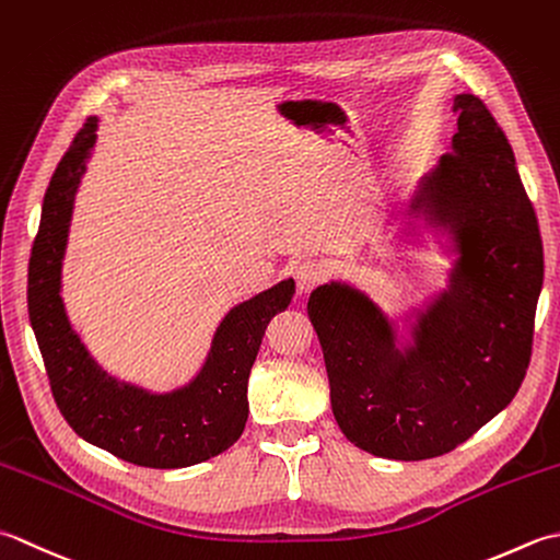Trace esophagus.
Masks as SVG:
<instances>
[{
  "label": "esophagus",
  "mask_w": 560,
  "mask_h": 560,
  "mask_svg": "<svg viewBox=\"0 0 560 560\" xmlns=\"http://www.w3.org/2000/svg\"><path fill=\"white\" fill-rule=\"evenodd\" d=\"M326 278H328V268L322 264V260L310 258L294 266V282H296V290L302 294L318 288Z\"/></svg>",
  "instance_id": "34e87169"
}]
</instances>
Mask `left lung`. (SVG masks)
<instances>
[{
  "instance_id": "1",
  "label": "left lung",
  "mask_w": 560,
  "mask_h": 560,
  "mask_svg": "<svg viewBox=\"0 0 560 560\" xmlns=\"http://www.w3.org/2000/svg\"><path fill=\"white\" fill-rule=\"evenodd\" d=\"M454 150L413 208L450 230L462 258L452 284L420 318L406 358L376 306L346 284L306 304L322 340L338 428L355 447L420 462L459 447L524 382L544 282V246L503 128L478 96L454 98Z\"/></svg>"
}]
</instances>
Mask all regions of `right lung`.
<instances>
[{
  "label": "right lung",
  "mask_w": 560,
  "mask_h": 560,
  "mask_svg": "<svg viewBox=\"0 0 560 560\" xmlns=\"http://www.w3.org/2000/svg\"><path fill=\"white\" fill-rule=\"evenodd\" d=\"M96 128L98 120L89 118L57 164L28 260V316L52 398L79 438L118 459L150 469L200 464L242 438L248 374L270 316L292 300L294 280L278 282L224 316L208 362L186 389L152 396L108 376L77 338L60 296L74 192L96 144Z\"/></svg>",
  "instance_id": "right-lung-1"
}]
</instances>
